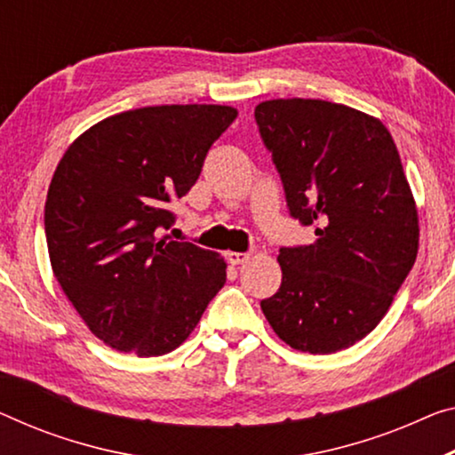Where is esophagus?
I'll use <instances>...</instances> for the list:
<instances>
[{"label":"esophagus","mask_w":455,"mask_h":455,"mask_svg":"<svg viewBox=\"0 0 455 455\" xmlns=\"http://www.w3.org/2000/svg\"><path fill=\"white\" fill-rule=\"evenodd\" d=\"M228 260L229 264H234V267H237V264H243L250 260V254H246V251H228Z\"/></svg>","instance_id":"1"}]
</instances>
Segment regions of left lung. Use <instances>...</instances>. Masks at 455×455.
Instances as JSON below:
<instances>
[{
	"label": "left lung",
	"mask_w": 455,
	"mask_h": 455,
	"mask_svg": "<svg viewBox=\"0 0 455 455\" xmlns=\"http://www.w3.org/2000/svg\"><path fill=\"white\" fill-rule=\"evenodd\" d=\"M254 117L291 218L317 235L281 248V289L262 313L299 352H339L380 323L415 264L419 218L401 156L380 120L341 103L270 100Z\"/></svg>",
	"instance_id": "8db88e82"
}]
</instances>
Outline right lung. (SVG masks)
Instances as JSON below:
<instances>
[{"label": "right lung", "instance_id": "obj_1", "mask_svg": "<svg viewBox=\"0 0 455 455\" xmlns=\"http://www.w3.org/2000/svg\"><path fill=\"white\" fill-rule=\"evenodd\" d=\"M235 117L234 108L197 103L130 109L95 124L60 158L44 205L48 256L109 347L140 358L172 352L226 284L220 254L158 234Z\"/></svg>", "mask_w": 455, "mask_h": 455}]
</instances>
